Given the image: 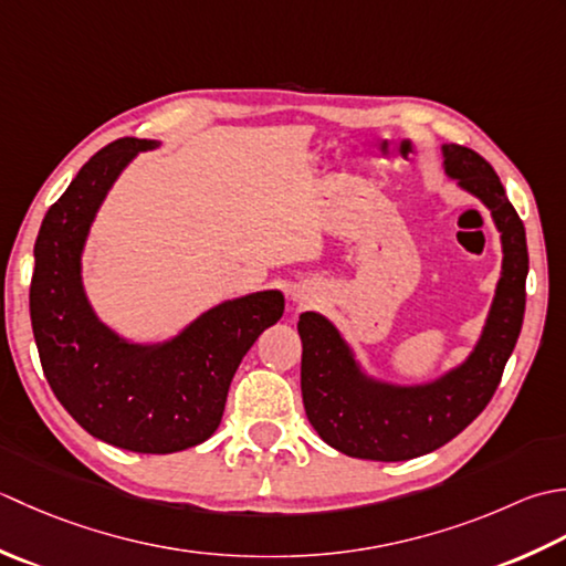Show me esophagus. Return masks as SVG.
Wrapping results in <instances>:
<instances>
[{"instance_id": "esophagus-1", "label": "esophagus", "mask_w": 566, "mask_h": 566, "mask_svg": "<svg viewBox=\"0 0 566 566\" xmlns=\"http://www.w3.org/2000/svg\"><path fill=\"white\" fill-rule=\"evenodd\" d=\"M293 300H295V303H300V297H297V295H295V297H293Z\"/></svg>"}]
</instances>
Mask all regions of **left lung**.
Returning <instances> with one entry per match:
<instances>
[{"mask_svg": "<svg viewBox=\"0 0 566 566\" xmlns=\"http://www.w3.org/2000/svg\"><path fill=\"white\" fill-rule=\"evenodd\" d=\"M444 176L476 198L501 234V279L474 347L447 371L412 384L368 371L332 319L303 313L300 388L307 420L337 452L371 461H406L434 452L489 406L515 349L525 315V227L495 170L467 146L442 144Z\"/></svg>", "mask_w": 566, "mask_h": 566, "instance_id": "8db88e82", "label": "left lung"}]
</instances>
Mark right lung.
<instances>
[{
  "mask_svg": "<svg viewBox=\"0 0 566 566\" xmlns=\"http://www.w3.org/2000/svg\"><path fill=\"white\" fill-rule=\"evenodd\" d=\"M158 146L154 138H119L80 168L43 217L29 293L55 398L92 437L138 454H172L210 440L241 359L285 310L275 287L247 293L158 342L129 339L99 319L83 281L92 222L124 168Z\"/></svg>",
  "mask_w": 566,
  "mask_h": 566,
  "instance_id": "1",
  "label": "right lung"
}]
</instances>
